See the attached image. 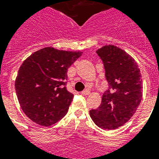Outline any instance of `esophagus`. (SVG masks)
I'll use <instances>...</instances> for the list:
<instances>
[{
  "label": "esophagus",
  "mask_w": 159,
  "mask_h": 159,
  "mask_svg": "<svg viewBox=\"0 0 159 159\" xmlns=\"http://www.w3.org/2000/svg\"><path fill=\"white\" fill-rule=\"evenodd\" d=\"M82 94L83 95V96H88V95L90 94V91L88 89L84 90L83 92H82Z\"/></svg>",
  "instance_id": "obj_1"
}]
</instances>
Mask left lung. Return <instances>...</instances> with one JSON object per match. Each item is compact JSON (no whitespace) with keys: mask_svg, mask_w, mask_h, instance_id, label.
Wrapping results in <instances>:
<instances>
[{"mask_svg":"<svg viewBox=\"0 0 159 159\" xmlns=\"http://www.w3.org/2000/svg\"><path fill=\"white\" fill-rule=\"evenodd\" d=\"M97 53L104 65L108 89L99 107L92 109L90 116L98 127L111 130L129 120L140 104L141 73L133 57L116 46L106 45Z\"/></svg>","mask_w":159,"mask_h":159,"instance_id":"1","label":"left lung"}]
</instances>
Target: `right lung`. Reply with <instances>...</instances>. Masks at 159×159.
Listing matches in <instances>:
<instances>
[{"mask_svg": "<svg viewBox=\"0 0 159 159\" xmlns=\"http://www.w3.org/2000/svg\"><path fill=\"white\" fill-rule=\"evenodd\" d=\"M82 55L48 47L20 67L16 92L22 111L40 125H53L67 114L74 95L67 89V68Z\"/></svg>", "mask_w": 159, "mask_h": 159, "instance_id": "right-lung-1", "label": "right lung"}]
</instances>
